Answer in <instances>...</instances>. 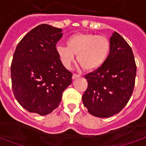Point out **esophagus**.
I'll return each mask as SVG.
<instances>
[{"label":"esophagus","mask_w":146,"mask_h":146,"mask_svg":"<svg viewBox=\"0 0 146 146\" xmlns=\"http://www.w3.org/2000/svg\"><path fill=\"white\" fill-rule=\"evenodd\" d=\"M80 78V75L79 74H73V79H77V78Z\"/></svg>","instance_id":"34e87169"}]
</instances>
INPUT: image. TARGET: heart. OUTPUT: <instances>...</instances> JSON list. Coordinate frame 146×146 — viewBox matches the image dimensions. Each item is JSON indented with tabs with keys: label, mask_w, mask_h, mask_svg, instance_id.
<instances>
[{
	"label": "heart",
	"mask_w": 146,
	"mask_h": 146,
	"mask_svg": "<svg viewBox=\"0 0 146 146\" xmlns=\"http://www.w3.org/2000/svg\"><path fill=\"white\" fill-rule=\"evenodd\" d=\"M67 46H57L56 52L61 63L70 68L75 55L81 68L87 72L95 71L102 66L110 50V41L105 36L92 33H77L71 36Z\"/></svg>",
	"instance_id": "1"
}]
</instances>
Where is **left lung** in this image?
I'll use <instances>...</instances> for the list:
<instances>
[{
	"instance_id": "8db88e82",
	"label": "left lung",
	"mask_w": 146,
	"mask_h": 146,
	"mask_svg": "<svg viewBox=\"0 0 146 146\" xmlns=\"http://www.w3.org/2000/svg\"><path fill=\"white\" fill-rule=\"evenodd\" d=\"M110 41L105 64L85 76L88 86L82 102L91 114L98 117L118 113L129 101L135 86L136 66L131 48L116 32Z\"/></svg>"
}]
</instances>
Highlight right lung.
I'll list each match as a JSON object with an SVG mask.
<instances>
[{
  "label": "right lung",
  "instance_id": "1",
  "mask_svg": "<svg viewBox=\"0 0 146 146\" xmlns=\"http://www.w3.org/2000/svg\"><path fill=\"white\" fill-rule=\"evenodd\" d=\"M62 36L61 29L43 23L27 33L16 47L10 68L12 89L19 105L30 113H50L72 83L73 74L56 52Z\"/></svg>",
  "mask_w": 146,
  "mask_h": 146
}]
</instances>
